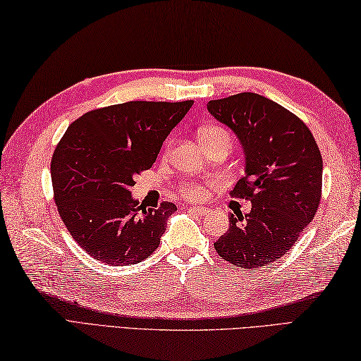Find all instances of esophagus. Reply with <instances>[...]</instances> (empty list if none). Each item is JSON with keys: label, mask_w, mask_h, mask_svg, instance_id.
I'll list each match as a JSON object with an SVG mask.
<instances>
[{"label": "esophagus", "mask_w": 361, "mask_h": 361, "mask_svg": "<svg viewBox=\"0 0 361 361\" xmlns=\"http://www.w3.org/2000/svg\"><path fill=\"white\" fill-rule=\"evenodd\" d=\"M190 212H193V213H196V215H200V216H204V215H209V213L212 212L210 209H207V207H197V205H191V207L188 209Z\"/></svg>", "instance_id": "1"}]
</instances>
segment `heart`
Here are the masks:
<instances>
[{
    "mask_svg": "<svg viewBox=\"0 0 361 361\" xmlns=\"http://www.w3.org/2000/svg\"><path fill=\"white\" fill-rule=\"evenodd\" d=\"M218 137L229 138L227 132L221 128H218V126H205L200 130V140H201L202 145L209 143V142H212V140H215ZM182 195H183V197H187V200L200 201L205 196V190L201 185H185L182 188Z\"/></svg>",
    "mask_w": 361,
    "mask_h": 361,
    "instance_id": "b5f03b06",
    "label": "heart"
}]
</instances>
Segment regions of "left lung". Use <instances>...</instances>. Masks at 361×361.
<instances>
[{
    "label": "left lung",
    "instance_id": "8db88e82",
    "mask_svg": "<svg viewBox=\"0 0 361 361\" xmlns=\"http://www.w3.org/2000/svg\"><path fill=\"white\" fill-rule=\"evenodd\" d=\"M207 110L238 138L246 164L232 196L252 204L245 215L231 213L229 231L215 249L233 267H267L290 251L318 210L319 148L304 121L262 94L213 99Z\"/></svg>",
    "mask_w": 361,
    "mask_h": 361
}]
</instances>
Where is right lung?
Masks as SVG:
<instances>
[{"label": "right lung", "mask_w": 361, "mask_h": 361, "mask_svg": "<svg viewBox=\"0 0 361 361\" xmlns=\"http://www.w3.org/2000/svg\"><path fill=\"white\" fill-rule=\"evenodd\" d=\"M193 101H129L87 112L65 132L51 160L62 221L78 245L107 264L138 263L156 251L173 202L146 209L132 197Z\"/></svg>", "instance_id": "1"}]
</instances>
